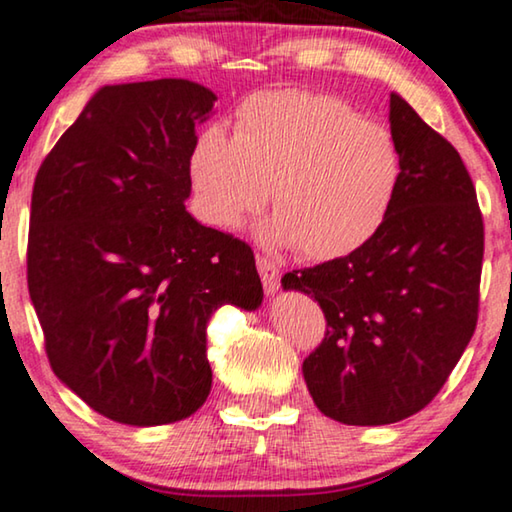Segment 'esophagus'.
Returning <instances> with one entry per match:
<instances>
[{"label":"esophagus","instance_id":"esophagus-1","mask_svg":"<svg viewBox=\"0 0 512 512\" xmlns=\"http://www.w3.org/2000/svg\"><path fill=\"white\" fill-rule=\"evenodd\" d=\"M256 268L261 272V281L263 288L268 295H274L279 291V265L270 261L268 256H258L256 258Z\"/></svg>","mask_w":512,"mask_h":512}]
</instances>
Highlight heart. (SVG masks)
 Listing matches in <instances>:
<instances>
[{
    "label": "heart",
    "instance_id": "heart-1",
    "mask_svg": "<svg viewBox=\"0 0 512 512\" xmlns=\"http://www.w3.org/2000/svg\"><path fill=\"white\" fill-rule=\"evenodd\" d=\"M189 182L198 217L221 231L247 224L272 189L274 219L261 238L335 261L383 228L402 189L404 157L395 133L344 99L270 90L242 101L235 138L219 124L198 133Z\"/></svg>",
    "mask_w": 512,
    "mask_h": 512
}]
</instances>
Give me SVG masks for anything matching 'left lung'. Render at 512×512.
I'll use <instances>...</instances> for the list:
<instances>
[{"mask_svg": "<svg viewBox=\"0 0 512 512\" xmlns=\"http://www.w3.org/2000/svg\"><path fill=\"white\" fill-rule=\"evenodd\" d=\"M390 131L404 182L353 254L281 277L321 305L328 330L302 362L309 395L344 425H390L432 402L478 321L485 231L469 170L399 94Z\"/></svg>", "mask_w": 512, "mask_h": 512, "instance_id": "obj_1", "label": "left lung"}]
</instances>
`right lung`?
Returning a JSON list of instances; mask_svg holds the SVG:
<instances>
[{
    "label": "right lung",
    "instance_id": "add662e5",
    "mask_svg": "<svg viewBox=\"0 0 512 512\" xmlns=\"http://www.w3.org/2000/svg\"><path fill=\"white\" fill-rule=\"evenodd\" d=\"M207 87L106 85L36 173L27 286L50 367L96 413L154 427L212 388L207 321L263 302L254 251L184 207Z\"/></svg>",
    "mask_w": 512,
    "mask_h": 512
}]
</instances>
